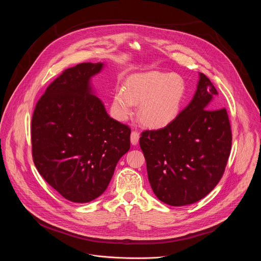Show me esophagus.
Here are the masks:
<instances>
[{"label":"esophagus","mask_w":261,"mask_h":261,"mask_svg":"<svg viewBox=\"0 0 261 261\" xmlns=\"http://www.w3.org/2000/svg\"><path fill=\"white\" fill-rule=\"evenodd\" d=\"M130 140H131V143L133 145H136L138 143V140H139V133L136 132V131H132L131 136H130Z\"/></svg>","instance_id":"esophagus-1"}]
</instances>
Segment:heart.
Here are the masks:
<instances>
[{
  "label": "heart",
  "instance_id": "heart-1",
  "mask_svg": "<svg viewBox=\"0 0 261 261\" xmlns=\"http://www.w3.org/2000/svg\"><path fill=\"white\" fill-rule=\"evenodd\" d=\"M185 91L184 80L175 74L137 73L128 79L126 89H118L114 104L121 120L132 114L135 104H140L138 115L141 122L151 127H163L178 114Z\"/></svg>",
  "mask_w": 261,
  "mask_h": 261
}]
</instances>
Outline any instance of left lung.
I'll use <instances>...</instances> for the list:
<instances>
[{"instance_id": "8db88e82", "label": "left lung", "mask_w": 261, "mask_h": 261, "mask_svg": "<svg viewBox=\"0 0 261 261\" xmlns=\"http://www.w3.org/2000/svg\"><path fill=\"white\" fill-rule=\"evenodd\" d=\"M203 73L188 104L166 127L146 130L139 139L151 187L162 202L181 206L205 197L221 179L231 148L225 108Z\"/></svg>"}]
</instances>
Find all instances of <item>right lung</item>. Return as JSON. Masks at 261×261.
Returning a JSON list of instances; mask_svg holds the SVG:
<instances>
[{
    "label": "right lung",
    "instance_id": "1",
    "mask_svg": "<svg viewBox=\"0 0 261 261\" xmlns=\"http://www.w3.org/2000/svg\"><path fill=\"white\" fill-rule=\"evenodd\" d=\"M103 67L82 63L66 69L37 102L32 118L35 166L72 202L99 197L130 148V128L108 116L91 84Z\"/></svg>",
    "mask_w": 261,
    "mask_h": 261
}]
</instances>
